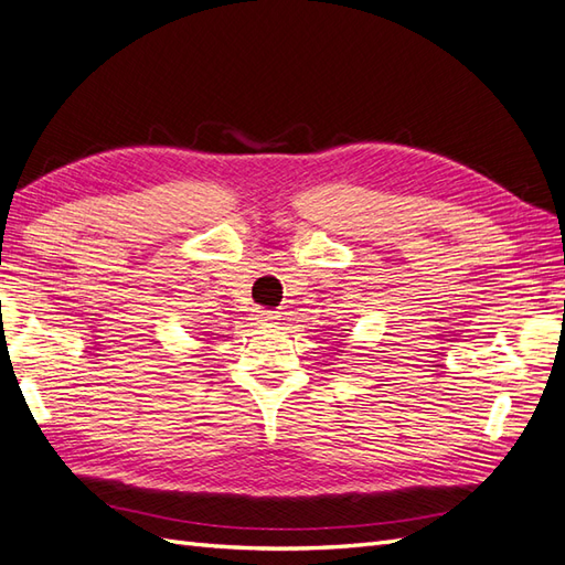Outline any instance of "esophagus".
Returning <instances> with one entry per match:
<instances>
[{"mask_svg":"<svg viewBox=\"0 0 565 565\" xmlns=\"http://www.w3.org/2000/svg\"><path fill=\"white\" fill-rule=\"evenodd\" d=\"M277 312L274 310H255V315H253V320L257 322V324H269V322H274L277 320Z\"/></svg>","mask_w":565,"mask_h":565,"instance_id":"obj_1","label":"esophagus"}]
</instances>
